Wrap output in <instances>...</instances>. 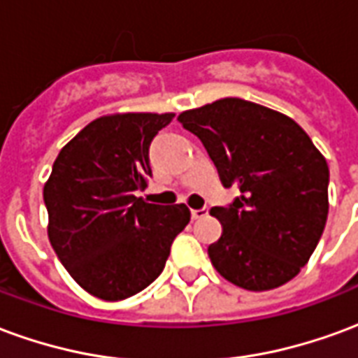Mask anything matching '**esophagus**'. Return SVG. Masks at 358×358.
Returning <instances> with one entry per match:
<instances>
[{"mask_svg":"<svg viewBox=\"0 0 358 358\" xmlns=\"http://www.w3.org/2000/svg\"><path fill=\"white\" fill-rule=\"evenodd\" d=\"M209 215V209H192V218L194 220H201Z\"/></svg>","mask_w":358,"mask_h":358,"instance_id":"obj_1","label":"esophagus"}]
</instances>
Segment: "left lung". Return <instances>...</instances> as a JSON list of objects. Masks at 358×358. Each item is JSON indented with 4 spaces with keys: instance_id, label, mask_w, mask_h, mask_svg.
Wrapping results in <instances>:
<instances>
[{
    "instance_id": "obj_1",
    "label": "left lung",
    "mask_w": 358,
    "mask_h": 358,
    "mask_svg": "<svg viewBox=\"0 0 358 358\" xmlns=\"http://www.w3.org/2000/svg\"><path fill=\"white\" fill-rule=\"evenodd\" d=\"M217 166L230 207L210 215L222 234L209 245L220 276L249 292L289 282L308 263L328 218V163L307 132L284 113L224 97L180 113Z\"/></svg>"
}]
</instances>
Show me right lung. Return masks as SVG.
<instances>
[{
  "mask_svg": "<svg viewBox=\"0 0 358 358\" xmlns=\"http://www.w3.org/2000/svg\"><path fill=\"white\" fill-rule=\"evenodd\" d=\"M174 113H115L92 120L59 151L43 186L48 238L82 289L120 301L145 289L164 268L189 222L184 203L136 197L145 189L149 145Z\"/></svg>",
  "mask_w": 358,
  "mask_h": 358,
  "instance_id": "1",
  "label": "right lung"
}]
</instances>
